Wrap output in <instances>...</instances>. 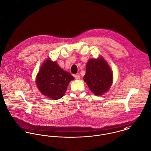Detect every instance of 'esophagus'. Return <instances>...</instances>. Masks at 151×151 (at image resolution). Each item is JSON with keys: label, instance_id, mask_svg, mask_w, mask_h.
<instances>
[{"label": "esophagus", "instance_id": "1", "mask_svg": "<svg viewBox=\"0 0 151 151\" xmlns=\"http://www.w3.org/2000/svg\"><path fill=\"white\" fill-rule=\"evenodd\" d=\"M74 78L76 79V80H80V74H76V75H74Z\"/></svg>", "mask_w": 151, "mask_h": 151}]
</instances>
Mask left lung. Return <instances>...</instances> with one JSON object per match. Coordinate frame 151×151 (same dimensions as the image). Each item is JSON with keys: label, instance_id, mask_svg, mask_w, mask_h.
I'll use <instances>...</instances> for the list:
<instances>
[{"label": "left lung", "instance_id": "obj_1", "mask_svg": "<svg viewBox=\"0 0 151 151\" xmlns=\"http://www.w3.org/2000/svg\"><path fill=\"white\" fill-rule=\"evenodd\" d=\"M83 79L95 95H102L111 86L113 73L107 62L101 56L98 59L89 60Z\"/></svg>", "mask_w": 151, "mask_h": 151}]
</instances>
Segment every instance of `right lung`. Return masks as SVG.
<instances>
[{
	"mask_svg": "<svg viewBox=\"0 0 151 151\" xmlns=\"http://www.w3.org/2000/svg\"><path fill=\"white\" fill-rule=\"evenodd\" d=\"M74 77L50 59L43 63L36 78L38 89L43 95L56 100L65 95L68 84Z\"/></svg>",
	"mask_w": 151,
	"mask_h": 151,
	"instance_id": "add662e5",
	"label": "right lung"
}]
</instances>
